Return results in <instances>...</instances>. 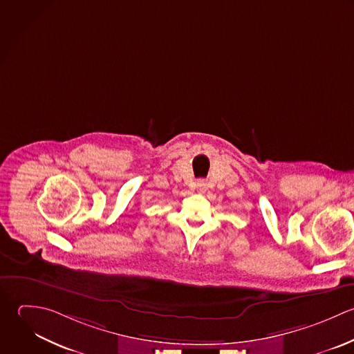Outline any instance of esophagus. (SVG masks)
<instances>
[{
    "instance_id": "1",
    "label": "esophagus",
    "mask_w": 354,
    "mask_h": 354,
    "mask_svg": "<svg viewBox=\"0 0 354 354\" xmlns=\"http://www.w3.org/2000/svg\"><path fill=\"white\" fill-rule=\"evenodd\" d=\"M205 186H207V185H205V182H204V180H200V182L197 183V187L200 189V192H201V190H204V189H205Z\"/></svg>"
}]
</instances>
